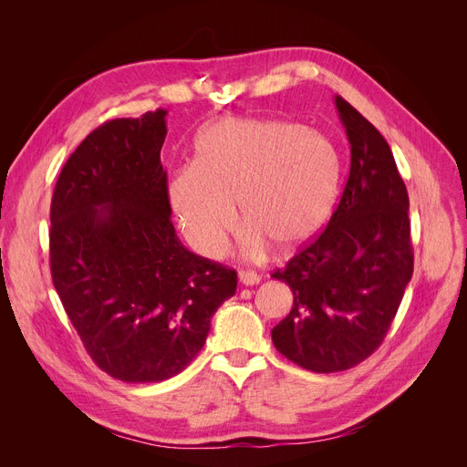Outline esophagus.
<instances>
[{"instance_id":"esophagus-1","label":"esophagus","mask_w":467,"mask_h":467,"mask_svg":"<svg viewBox=\"0 0 467 467\" xmlns=\"http://www.w3.org/2000/svg\"><path fill=\"white\" fill-rule=\"evenodd\" d=\"M238 278H240V282L244 284V285H255V284H259V275L257 273H254V271H240L238 273Z\"/></svg>"}]
</instances>
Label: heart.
<instances>
[{
	"instance_id": "obj_1",
	"label": "heart",
	"mask_w": 467,
	"mask_h": 467,
	"mask_svg": "<svg viewBox=\"0 0 467 467\" xmlns=\"http://www.w3.org/2000/svg\"><path fill=\"white\" fill-rule=\"evenodd\" d=\"M342 164L335 145L291 122L221 117L194 140L192 164L178 168L168 199L191 246L213 257L225 248L238 208L244 252L268 244L296 252L322 233L333 213Z\"/></svg>"
}]
</instances>
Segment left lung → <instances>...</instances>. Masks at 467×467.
I'll list each match as a JSON object with an SVG mask.
<instances>
[{"instance_id":"8db88e82","label":"left lung","mask_w":467,"mask_h":467,"mask_svg":"<svg viewBox=\"0 0 467 467\" xmlns=\"http://www.w3.org/2000/svg\"><path fill=\"white\" fill-rule=\"evenodd\" d=\"M335 106L350 141L348 182L326 231L273 273L293 291L275 347L314 373L347 371L380 347L414 265L409 194L388 141L345 98Z\"/></svg>"}]
</instances>
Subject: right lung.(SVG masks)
Returning a JSON list of instances; mask_svg holds the SVG:
<instances>
[{
    "label": "right lung",
    "mask_w": 467,
    "mask_h": 467,
    "mask_svg": "<svg viewBox=\"0 0 467 467\" xmlns=\"http://www.w3.org/2000/svg\"><path fill=\"white\" fill-rule=\"evenodd\" d=\"M166 109L113 119L64 164L51 202V275L92 361L122 382L178 375L204 347L236 273L171 225Z\"/></svg>",
    "instance_id": "1"
}]
</instances>
